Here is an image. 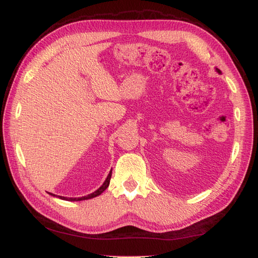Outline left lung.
<instances>
[{
	"mask_svg": "<svg viewBox=\"0 0 258 258\" xmlns=\"http://www.w3.org/2000/svg\"><path fill=\"white\" fill-rule=\"evenodd\" d=\"M217 72H218V73H220V71H219V70H218V69H217Z\"/></svg>",
	"mask_w": 258,
	"mask_h": 258,
	"instance_id": "8db88e82",
	"label": "left lung"
}]
</instances>
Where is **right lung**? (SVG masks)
<instances>
[{
	"label": "right lung",
	"mask_w": 258,
	"mask_h": 258,
	"mask_svg": "<svg viewBox=\"0 0 258 258\" xmlns=\"http://www.w3.org/2000/svg\"><path fill=\"white\" fill-rule=\"evenodd\" d=\"M111 175H112V169H111V172L109 173L108 177H106L105 182L103 183V185H102L100 188L96 189L95 192H93V193L89 194V196H86V197H82V198H65V197H59V198L61 199V200H67V201H82V200H87V199H92V198H95V197H98V196H100L101 193H103L104 189L108 188L109 184H110ZM51 196H52V194H51Z\"/></svg>",
	"instance_id": "right-lung-1"
}]
</instances>
